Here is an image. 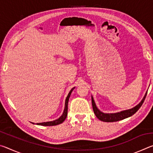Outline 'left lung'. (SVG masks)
<instances>
[{
  "label": "left lung",
  "instance_id": "1",
  "mask_svg": "<svg viewBox=\"0 0 153 153\" xmlns=\"http://www.w3.org/2000/svg\"><path fill=\"white\" fill-rule=\"evenodd\" d=\"M146 94H147V92L145 93L144 97H143V98H142L141 101L139 102V104L135 106L134 107L129 108V109H128V110L121 111L120 112L114 113H105L102 112V111H100L97 108V105H96V103L94 102V98H93V97L92 96V104L93 111H94L95 115L97 116V117L98 119V120H100L102 121H105V122H114V121H118L122 120L126 118L131 117V115H133L134 113L137 112V111L140 108L142 105L143 104Z\"/></svg>",
  "mask_w": 153,
  "mask_h": 153
}]
</instances>
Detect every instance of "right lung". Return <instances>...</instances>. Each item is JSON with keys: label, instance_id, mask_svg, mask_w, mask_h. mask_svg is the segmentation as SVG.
I'll use <instances>...</instances> for the list:
<instances>
[{"label": "right lung", "instance_id": "obj_1", "mask_svg": "<svg viewBox=\"0 0 153 153\" xmlns=\"http://www.w3.org/2000/svg\"><path fill=\"white\" fill-rule=\"evenodd\" d=\"M75 88V87H74L70 91H69L68 95L65 99V108H64V111L63 112V114H62L61 116L60 117H59L56 120H54V121H46V122H42V123H37L36 124L38 126H56L59 125V124H61L63 122L67 117V108H68V102H69V97H70V95L71 94L72 91H73L74 89ZM34 124V123H32Z\"/></svg>", "mask_w": 153, "mask_h": 153}]
</instances>
